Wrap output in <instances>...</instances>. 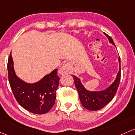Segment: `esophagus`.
<instances>
[{
  "label": "esophagus",
  "mask_w": 135,
  "mask_h": 135,
  "mask_svg": "<svg viewBox=\"0 0 135 135\" xmlns=\"http://www.w3.org/2000/svg\"><path fill=\"white\" fill-rule=\"evenodd\" d=\"M69 72V66H68L66 64L63 65L59 70V73L61 75L66 74H68Z\"/></svg>",
  "instance_id": "obj_1"
}]
</instances>
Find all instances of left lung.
I'll use <instances>...</instances> for the list:
<instances>
[{
	"instance_id": "obj_1",
	"label": "left lung",
	"mask_w": 135,
	"mask_h": 135,
	"mask_svg": "<svg viewBox=\"0 0 135 135\" xmlns=\"http://www.w3.org/2000/svg\"><path fill=\"white\" fill-rule=\"evenodd\" d=\"M109 41L114 45V42L109 35L104 33ZM119 70L114 81L106 89L101 90H89L82 84L81 79L74 75H72L74 80L75 86L78 92L79 99L82 105L89 110H97L104 107L107 103L113 100L117 91L120 81V58H118Z\"/></svg>"
}]
</instances>
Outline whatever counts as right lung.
<instances>
[{
    "label": "right lung",
    "instance_id": "right-lung-1",
    "mask_svg": "<svg viewBox=\"0 0 135 135\" xmlns=\"http://www.w3.org/2000/svg\"><path fill=\"white\" fill-rule=\"evenodd\" d=\"M8 79L14 96L20 105L34 114L48 113L55 103L59 78L57 69L45 75L40 80L28 83L18 77L14 69L11 53L8 62Z\"/></svg>",
    "mask_w": 135,
    "mask_h": 135
}]
</instances>
